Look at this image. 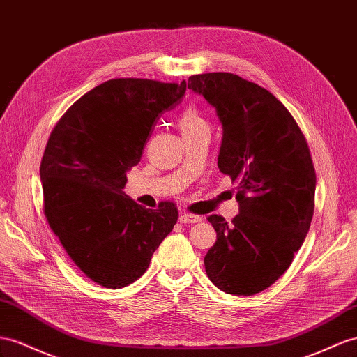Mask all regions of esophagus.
<instances>
[{"instance_id":"1","label":"esophagus","mask_w":357,"mask_h":357,"mask_svg":"<svg viewBox=\"0 0 357 357\" xmlns=\"http://www.w3.org/2000/svg\"><path fill=\"white\" fill-rule=\"evenodd\" d=\"M202 220V217L195 215V214H190V213H182L179 215V222L181 223H199Z\"/></svg>"}]
</instances>
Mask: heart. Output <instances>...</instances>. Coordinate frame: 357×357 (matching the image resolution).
I'll list each match as a JSON object with an SVG mask.
<instances>
[{"label":"heart","mask_w":357,"mask_h":357,"mask_svg":"<svg viewBox=\"0 0 357 357\" xmlns=\"http://www.w3.org/2000/svg\"><path fill=\"white\" fill-rule=\"evenodd\" d=\"M178 123H179V130H181L182 137L199 132L202 130H209L206 119L193 105H188L182 109L179 114V119H178Z\"/></svg>","instance_id":"heart-1"}]
</instances>
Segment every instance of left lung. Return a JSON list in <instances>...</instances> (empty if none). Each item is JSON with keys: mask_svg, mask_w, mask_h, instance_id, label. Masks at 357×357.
<instances>
[{"mask_svg": "<svg viewBox=\"0 0 357 357\" xmlns=\"http://www.w3.org/2000/svg\"><path fill=\"white\" fill-rule=\"evenodd\" d=\"M215 108L223 137L217 166L238 182L240 214H213L217 241L204 259L214 285L234 296L267 289L291 266L314 215L315 170L294 117L264 87L227 72L188 78Z\"/></svg>", "mask_w": 357, "mask_h": 357, "instance_id": "8db88e82", "label": "left lung"}]
</instances>
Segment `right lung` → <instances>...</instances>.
I'll return each instance as SVG.
<instances>
[{"label": "right lung", "mask_w": 357, "mask_h": 357, "mask_svg": "<svg viewBox=\"0 0 357 357\" xmlns=\"http://www.w3.org/2000/svg\"><path fill=\"white\" fill-rule=\"evenodd\" d=\"M181 84L117 78L91 89L54 128L40 162L45 215L75 266L105 288H123L148 270L178 220L175 204L146 209L123 193Z\"/></svg>", "instance_id": "right-lung-1"}]
</instances>
